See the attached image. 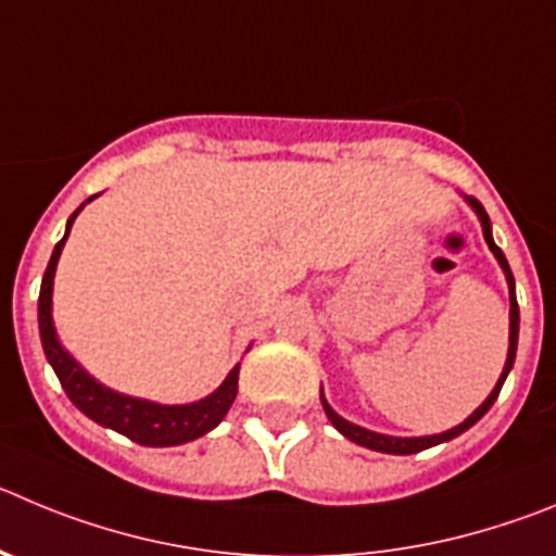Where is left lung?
<instances>
[{"label": "left lung", "mask_w": 556, "mask_h": 556, "mask_svg": "<svg viewBox=\"0 0 556 556\" xmlns=\"http://www.w3.org/2000/svg\"><path fill=\"white\" fill-rule=\"evenodd\" d=\"M468 203L475 206L477 217H480L482 223V233H485V242L488 248L493 251V256L498 258V264H502L504 275H507V283H510V350H507V364H504V371H502V378H498L496 389L491 391V396H488L485 402H482L480 407H477L475 414L468 416L463 425L452 427V430L441 432V435H425V438H391V435H380V432H371V430H364V427L358 425H350L348 419H341L339 414H336L333 407L325 402V396L319 394V400H323V407H325V414H328V419L333 421L336 430L341 432L344 438H350V441H355V444L366 446V450H375V452H386V455H414V452H421V450H430V446L435 444H444V441H452L455 435H460V432H466L468 427L477 425V421L482 419V416L491 410V405L496 402L498 391H502L504 386V378H507V371L513 369V361H516V348H518V300H516V281H513V273H510V264H507V258H504V253L498 251V244L493 242L491 237V220H488V212L485 206H482L477 198H468Z\"/></svg>", "instance_id": "1"}]
</instances>
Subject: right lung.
Listing matches in <instances>:
<instances>
[{"label": "right lung", "instance_id": "1", "mask_svg": "<svg viewBox=\"0 0 556 556\" xmlns=\"http://www.w3.org/2000/svg\"><path fill=\"white\" fill-rule=\"evenodd\" d=\"M81 208V206H79ZM76 208L74 215L68 217V228L65 237L54 244V253L49 258V267L43 273V283H40V298H38V325H40V341H43V353L58 371L60 386L65 389L68 400L79 407L81 414L99 421L101 427L121 432L129 441L142 446H178L187 441H195L203 432L215 430L228 414L233 396H237L239 383V364L228 371V378L223 380L220 389L212 396L192 405H154V402L135 400V396L115 394V391L104 389L96 383L88 371L81 369L63 348H60L58 333L52 325V283H54V269H58L60 251H63L65 239H68L74 217L79 215Z\"/></svg>", "mask_w": 556, "mask_h": 556}]
</instances>
